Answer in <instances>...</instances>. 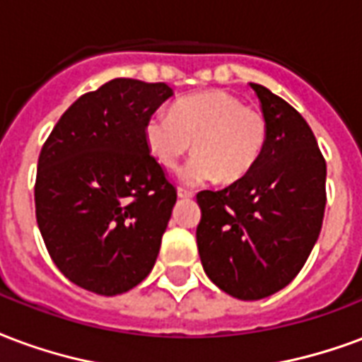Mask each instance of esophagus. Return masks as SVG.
Here are the masks:
<instances>
[{
    "label": "esophagus",
    "instance_id": "obj_1",
    "mask_svg": "<svg viewBox=\"0 0 362 362\" xmlns=\"http://www.w3.org/2000/svg\"><path fill=\"white\" fill-rule=\"evenodd\" d=\"M178 197H182V199H192V197H194V192H189V189L186 188H178Z\"/></svg>",
    "mask_w": 362,
    "mask_h": 362
}]
</instances>
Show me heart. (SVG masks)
Here are the masks:
<instances>
[{"label": "heart", "mask_w": 362, "mask_h": 362, "mask_svg": "<svg viewBox=\"0 0 362 362\" xmlns=\"http://www.w3.org/2000/svg\"><path fill=\"white\" fill-rule=\"evenodd\" d=\"M269 124L261 111L226 90H205L178 99L170 113L157 111L144 124V141L160 167L176 170L192 149L182 178L188 184L247 176L267 146Z\"/></svg>", "instance_id": "heart-1"}]
</instances>
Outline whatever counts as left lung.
Instances as JSON below:
<instances>
[{"label":"left lung","mask_w":362,"mask_h":362,"mask_svg":"<svg viewBox=\"0 0 362 362\" xmlns=\"http://www.w3.org/2000/svg\"><path fill=\"white\" fill-rule=\"evenodd\" d=\"M269 124L253 170L228 188L197 194V249L205 274L228 296L255 301L303 269L322 228L326 160L307 120L261 84H251Z\"/></svg>","instance_id":"1"}]
</instances>
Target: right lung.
Wrapping results in <instances>:
<instances>
[{"label":"right lung","instance_id":"obj_1","mask_svg":"<svg viewBox=\"0 0 362 362\" xmlns=\"http://www.w3.org/2000/svg\"><path fill=\"white\" fill-rule=\"evenodd\" d=\"M168 98L165 82L115 78L66 109L45 140L36 221L53 263L72 284L119 296L151 272L176 189L144 141Z\"/></svg>","mask_w":362,"mask_h":362}]
</instances>
